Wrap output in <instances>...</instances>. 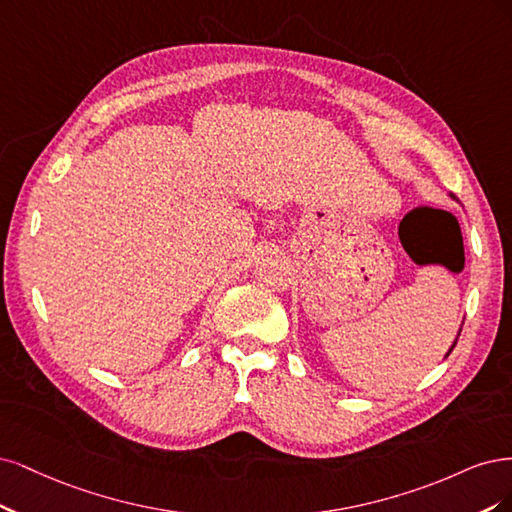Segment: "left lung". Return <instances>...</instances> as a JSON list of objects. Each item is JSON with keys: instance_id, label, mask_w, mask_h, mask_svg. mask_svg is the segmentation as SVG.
Wrapping results in <instances>:
<instances>
[{"instance_id": "left-lung-1", "label": "left lung", "mask_w": 512, "mask_h": 512, "mask_svg": "<svg viewBox=\"0 0 512 512\" xmlns=\"http://www.w3.org/2000/svg\"><path fill=\"white\" fill-rule=\"evenodd\" d=\"M451 197H453V200H455V202H457V197H455V195H453V193H451ZM459 332H461V329H459ZM459 332H457V338H459ZM457 338H455V340H453V344H451V349H449V351H447V355H444V357H449V355H451V351H453V349H455V344H457Z\"/></svg>"}]
</instances>
